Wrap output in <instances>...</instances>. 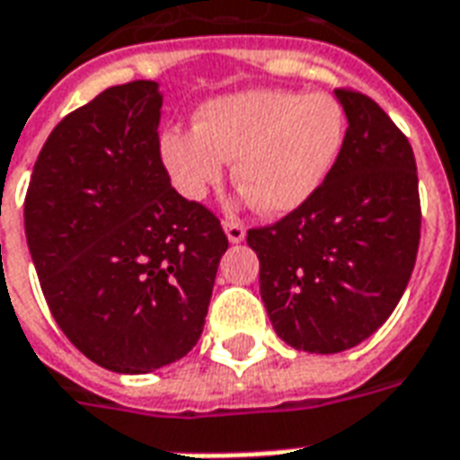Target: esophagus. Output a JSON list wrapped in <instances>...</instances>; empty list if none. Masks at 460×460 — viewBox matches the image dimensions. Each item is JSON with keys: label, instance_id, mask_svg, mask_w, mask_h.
Listing matches in <instances>:
<instances>
[{"label": "esophagus", "instance_id": "34e87169", "mask_svg": "<svg viewBox=\"0 0 460 460\" xmlns=\"http://www.w3.org/2000/svg\"><path fill=\"white\" fill-rule=\"evenodd\" d=\"M224 231H226V236H229L231 243H239V241L246 239V226H243L241 221L224 219Z\"/></svg>", "mask_w": 460, "mask_h": 460}]
</instances>
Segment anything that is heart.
Wrapping results in <instances>:
<instances>
[{"label": "heart", "instance_id": "1", "mask_svg": "<svg viewBox=\"0 0 460 460\" xmlns=\"http://www.w3.org/2000/svg\"><path fill=\"white\" fill-rule=\"evenodd\" d=\"M346 119L326 94L251 90L204 102L195 128L161 136L170 182L187 199H204L236 158L234 178L261 212L285 214L307 202L341 151Z\"/></svg>", "mask_w": 460, "mask_h": 460}]
</instances>
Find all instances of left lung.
<instances>
[{
	"instance_id": "left-lung-1",
	"label": "left lung",
	"mask_w": 460,
	"mask_h": 460,
	"mask_svg": "<svg viewBox=\"0 0 460 460\" xmlns=\"http://www.w3.org/2000/svg\"><path fill=\"white\" fill-rule=\"evenodd\" d=\"M349 128L307 202L248 229L261 297L292 349L339 353L385 324L414 270L420 180L407 136L376 100L339 87Z\"/></svg>"
}]
</instances>
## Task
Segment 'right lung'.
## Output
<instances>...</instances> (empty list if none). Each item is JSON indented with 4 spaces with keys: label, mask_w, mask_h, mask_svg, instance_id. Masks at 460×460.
<instances>
[{
    "label": "right lung",
    "mask_w": 460,
    "mask_h": 460,
    "mask_svg": "<svg viewBox=\"0 0 460 460\" xmlns=\"http://www.w3.org/2000/svg\"><path fill=\"white\" fill-rule=\"evenodd\" d=\"M151 80L70 111L40 148L23 226L40 290L75 349L151 373L199 341L229 248L219 217L170 185Z\"/></svg>",
    "instance_id": "right-lung-1"
}]
</instances>
